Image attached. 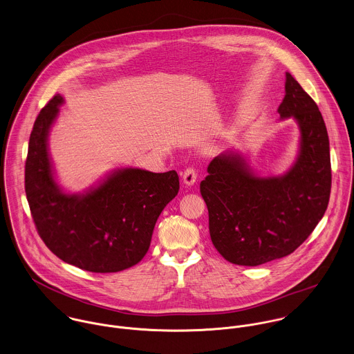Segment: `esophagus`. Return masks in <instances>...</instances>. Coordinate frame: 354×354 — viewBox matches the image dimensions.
<instances>
[{"label":"esophagus","mask_w":354,"mask_h":354,"mask_svg":"<svg viewBox=\"0 0 354 354\" xmlns=\"http://www.w3.org/2000/svg\"><path fill=\"white\" fill-rule=\"evenodd\" d=\"M182 178H183V183L185 185H187V186L194 185L196 180H197V171H196V168H193V167L186 168L183 171V174H182Z\"/></svg>","instance_id":"34e87169"}]
</instances>
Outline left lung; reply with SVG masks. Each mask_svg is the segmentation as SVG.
Wrapping results in <instances>:
<instances>
[{
  "mask_svg": "<svg viewBox=\"0 0 354 354\" xmlns=\"http://www.w3.org/2000/svg\"><path fill=\"white\" fill-rule=\"evenodd\" d=\"M281 118L292 116L301 150L281 178L254 176L239 154L224 153L208 165L200 192L209 212L216 250L230 263L256 267L292 253L315 230L331 192L330 142L312 97L287 72Z\"/></svg>",
  "mask_w": 354,
  "mask_h": 354,
  "instance_id": "1",
  "label": "left lung"
}]
</instances>
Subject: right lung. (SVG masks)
<instances>
[{
	"label": "right lung",
	"instance_id": "1",
	"mask_svg": "<svg viewBox=\"0 0 354 354\" xmlns=\"http://www.w3.org/2000/svg\"><path fill=\"white\" fill-rule=\"evenodd\" d=\"M62 102L57 94L41 109L30 136L24 187L34 224L63 261L97 274L123 271L149 250L160 213L179 192V176L176 171L126 168L84 196L64 194L53 179L46 147Z\"/></svg>",
	"mask_w": 354,
	"mask_h": 354
}]
</instances>
